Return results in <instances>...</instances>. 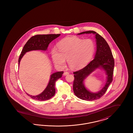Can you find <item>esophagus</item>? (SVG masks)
<instances>
[{"label":"esophagus","mask_w":133,"mask_h":133,"mask_svg":"<svg viewBox=\"0 0 133 133\" xmlns=\"http://www.w3.org/2000/svg\"><path fill=\"white\" fill-rule=\"evenodd\" d=\"M69 74V73L68 72H64L63 73V75L64 76H66L67 75H68V74Z\"/></svg>","instance_id":"1"}]
</instances>
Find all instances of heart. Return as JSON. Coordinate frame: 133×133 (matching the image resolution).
Wrapping results in <instances>:
<instances>
[{
	"instance_id": "1",
	"label": "heart",
	"mask_w": 133,
	"mask_h": 133,
	"mask_svg": "<svg viewBox=\"0 0 133 133\" xmlns=\"http://www.w3.org/2000/svg\"><path fill=\"white\" fill-rule=\"evenodd\" d=\"M57 50L53 48L51 56L55 65L63 67L67 59L70 67L74 69L85 66L93 57L95 51L94 42L90 39L76 36L64 38L57 44Z\"/></svg>"
}]
</instances>
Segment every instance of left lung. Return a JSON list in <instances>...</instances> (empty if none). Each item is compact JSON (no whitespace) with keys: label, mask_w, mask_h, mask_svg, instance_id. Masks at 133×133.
<instances>
[{"label":"left lung","mask_w":133,"mask_h":133,"mask_svg":"<svg viewBox=\"0 0 133 133\" xmlns=\"http://www.w3.org/2000/svg\"><path fill=\"white\" fill-rule=\"evenodd\" d=\"M84 33L96 34L97 51L93 60L82 69L73 72L74 80L73 88L75 95L79 98L84 100L93 101L100 99L104 95L113 80L114 59L107 42L100 35L94 31L82 32L78 34L80 35ZM100 67L106 71L108 75L107 83L102 90L98 93H91L84 87L83 81L93 71Z\"/></svg>","instance_id":"1"}]
</instances>
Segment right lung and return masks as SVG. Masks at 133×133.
Segmentation results:
<instances>
[{
	"label": "right lung",
	"mask_w": 133,
	"mask_h": 133,
	"mask_svg": "<svg viewBox=\"0 0 133 133\" xmlns=\"http://www.w3.org/2000/svg\"><path fill=\"white\" fill-rule=\"evenodd\" d=\"M60 35V34L36 35L32 36L27 41L21 52L18 59L19 65L21 58L26 52L32 50H46L51 42ZM63 73V71H60L52 74L51 75L50 81L47 87L40 94L35 96L28 94L27 95L33 99L38 101H45L50 99L55 94V82L62 77Z\"/></svg>",
	"instance_id": "right-lung-1"
}]
</instances>
